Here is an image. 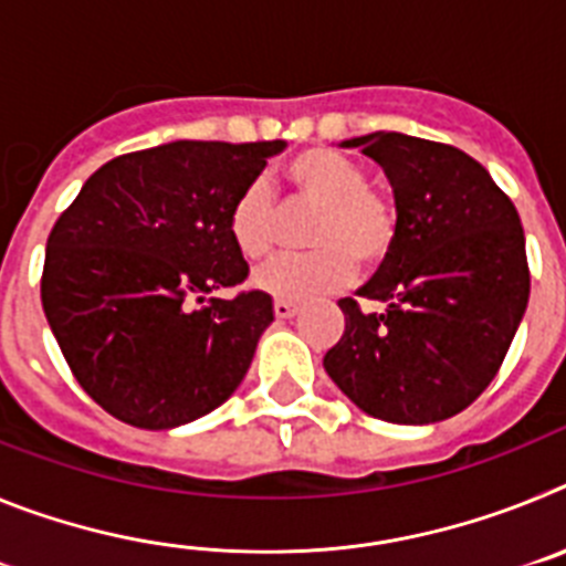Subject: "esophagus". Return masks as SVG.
I'll return each instance as SVG.
<instances>
[{
    "instance_id": "esophagus-1",
    "label": "esophagus",
    "mask_w": 566,
    "mask_h": 566,
    "mask_svg": "<svg viewBox=\"0 0 566 566\" xmlns=\"http://www.w3.org/2000/svg\"><path fill=\"white\" fill-rule=\"evenodd\" d=\"M294 314H297V303H292V300H274V317L292 319Z\"/></svg>"
}]
</instances>
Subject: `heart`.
I'll return each instance as SVG.
<instances>
[{
  "instance_id": "obj_1",
  "label": "heart",
  "mask_w": 566,
  "mask_h": 566,
  "mask_svg": "<svg viewBox=\"0 0 566 566\" xmlns=\"http://www.w3.org/2000/svg\"><path fill=\"white\" fill-rule=\"evenodd\" d=\"M294 201L317 209L306 229L312 252L283 254L254 274L260 292L283 300H306L352 283L354 263H382L397 240V209L368 189V175L337 149H306L286 167ZM229 232L243 258H266L280 238V209L272 187L254 178L234 198Z\"/></svg>"
}]
</instances>
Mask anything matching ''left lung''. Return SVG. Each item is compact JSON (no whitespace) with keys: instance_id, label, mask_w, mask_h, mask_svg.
I'll use <instances>...</instances> for the list:
<instances>
[{"instance_id":"left-lung-1","label":"left lung","mask_w":566,"mask_h":566,"mask_svg":"<svg viewBox=\"0 0 566 566\" xmlns=\"http://www.w3.org/2000/svg\"><path fill=\"white\" fill-rule=\"evenodd\" d=\"M394 189L397 240L323 357L328 377L368 417L431 424L464 411L493 382L530 297L524 229L488 169L451 144L402 133L348 138Z\"/></svg>"}]
</instances>
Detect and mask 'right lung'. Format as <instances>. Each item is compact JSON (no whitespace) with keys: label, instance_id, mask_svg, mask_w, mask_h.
<instances>
[{"label":"right lung","instance_id":"obj_1","mask_svg":"<svg viewBox=\"0 0 566 566\" xmlns=\"http://www.w3.org/2000/svg\"><path fill=\"white\" fill-rule=\"evenodd\" d=\"M286 142H172L90 175L48 238L42 306L70 371L122 422L169 431L234 394L274 319L229 212Z\"/></svg>","mask_w":566,"mask_h":566}]
</instances>
